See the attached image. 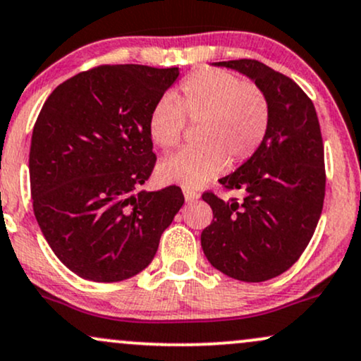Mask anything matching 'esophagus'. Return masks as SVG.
I'll list each match as a JSON object with an SVG mask.
<instances>
[{
	"label": "esophagus",
	"mask_w": 361,
	"mask_h": 361,
	"mask_svg": "<svg viewBox=\"0 0 361 361\" xmlns=\"http://www.w3.org/2000/svg\"><path fill=\"white\" fill-rule=\"evenodd\" d=\"M182 192H184L185 202H194V201H197V199H199V192H197V190H192V189H189V188H184V189H182Z\"/></svg>",
	"instance_id": "esophagus-1"
}]
</instances>
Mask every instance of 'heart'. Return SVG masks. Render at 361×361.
Returning a JSON list of instances; mask_svg holds the SVG:
<instances>
[{"mask_svg":"<svg viewBox=\"0 0 361 361\" xmlns=\"http://www.w3.org/2000/svg\"><path fill=\"white\" fill-rule=\"evenodd\" d=\"M185 121L197 125L194 142L159 164L165 184L199 188L250 159L264 142L270 121L267 96L253 82L221 69H201L180 82L176 97L164 96L148 116V135L162 150L180 143Z\"/></svg>","mask_w":361,"mask_h":361,"instance_id":"b5f03b06","label":"heart"}]
</instances>
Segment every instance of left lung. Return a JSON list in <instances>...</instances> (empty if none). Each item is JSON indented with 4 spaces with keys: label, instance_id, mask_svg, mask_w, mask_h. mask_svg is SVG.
<instances>
[{
    "label": "left lung",
    "instance_id": "left-lung-1",
    "mask_svg": "<svg viewBox=\"0 0 361 361\" xmlns=\"http://www.w3.org/2000/svg\"><path fill=\"white\" fill-rule=\"evenodd\" d=\"M247 75L269 101V130L253 154L219 179L243 199H202L213 221L201 233L209 264L241 282H264L290 269L311 241L324 202V147L314 104L290 78L265 63L214 62Z\"/></svg>",
    "mask_w": 361,
    "mask_h": 361
}]
</instances>
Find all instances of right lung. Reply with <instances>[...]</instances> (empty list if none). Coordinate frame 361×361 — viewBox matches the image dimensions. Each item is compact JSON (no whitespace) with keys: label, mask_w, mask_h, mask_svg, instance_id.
Listing matches in <instances>:
<instances>
[{"label":"right lung","mask_w":361,"mask_h":361,"mask_svg":"<svg viewBox=\"0 0 361 361\" xmlns=\"http://www.w3.org/2000/svg\"><path fill=\"white\" fill-rule=\"evenodd\" d=\"M179 67L99 66L47 97L33 126L30 188L47 243L71 272L120 282L154 260L184 204L177 185L142 190L157 157L148 116Z\"/></svg>","instance_id":"obj_1"}]
</instances>
